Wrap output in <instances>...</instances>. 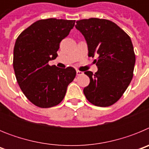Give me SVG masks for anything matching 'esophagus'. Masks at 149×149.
<instances>
[{
	"instance_id": "obj_1",
	"label": "esophagus",
	"mask_w": 149,
	"mask_h": 149,
	"mask_svg": "<svg viewBox=\"0 0 149 149\" xmlns=\"http://www.w3.org/2000/svg\"><path fill=\"white\" fill-rule=\"evenodd\" d=\"M77 75H82L83 74H84V72H81V71H79V70H77Z\"/></svg>"
}]
</instances>
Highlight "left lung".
<instances>
[{
  "instance_id": "obj_1",
  "label": "left lung",
  "mask_w": 149,
  "mask_h": 149,
  "mask_svg": "<svg viewBox=\"0 0 149 149\" xmlns=\"http://www.w3.org/2000/svg\"><path fill=\"white\" fill-rule=\"evenodd\" d=\"M76 23L87 43L88 56L98 55L94 60L98 72H84L90 79L84 95L95 106H111L120 99L134 75L136 56L131 38L107 19L91 18Z\"/></svg>"
}]
</instances>
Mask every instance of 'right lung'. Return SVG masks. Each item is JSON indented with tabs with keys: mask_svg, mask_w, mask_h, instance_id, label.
<instances>
[{
	"mask_svg": "<svg viewBox=\"0 0 149 149\" xmlns=\"http://www.w3.org/2000/svg\"><path fill=\"white\" fill-rule=\"evenodd\" d=\"M74 20L41 19L22 31L15 41L13 68L17 82L27 99L41 108L59 104L76 76L72 67L50 65L57 56L60 43L69 34Z\"/></svg>",
	"mask_w": 149,
	"mask_h": 149,
	"instance_id": "1",
	"label": "right lung"
}]
</instances>
